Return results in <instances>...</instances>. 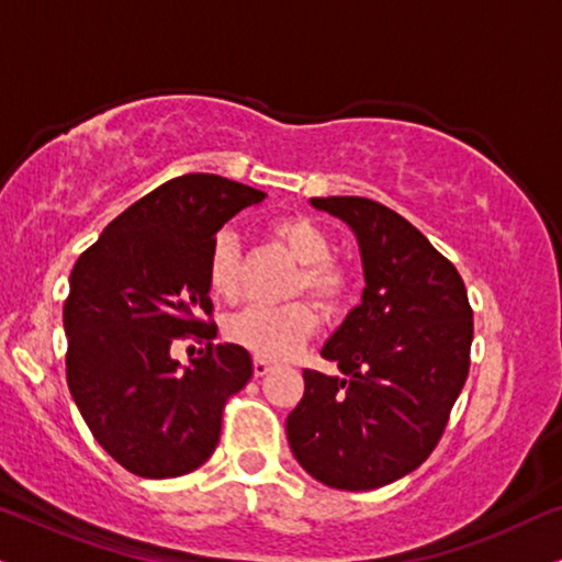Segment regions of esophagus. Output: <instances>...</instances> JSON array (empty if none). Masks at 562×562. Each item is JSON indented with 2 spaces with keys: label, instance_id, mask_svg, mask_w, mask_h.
<instances>
[{
  "label": "esophagus",
  "instance_id": "34e87169",
  "mask_svg": "<svg viewBox=\"0 0 562 562\" xmlns=\"http://www.w3.org/2000/svg\"><path fill=\"white\" fill-rule=\"evenodd\" d=\"M270 370H273V364H270L268 362V359H255V362H252V372H255V378H262V375H268V372Z\"/></svg>",
  "mask_w": 562,
  "mask_h": 562
}]
</instances>
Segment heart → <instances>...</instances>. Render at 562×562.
<instances>
[{
    "instance_id": "b5f03b06",
    "label": "heart",
    "mask_w": 562,
    "mask_h": 562,
    "mask_svg": "<svg viewBox=\"0 0 562 562\" xmlns=\"http://www.w3.org/2000/svg\"><path fill=\"white\" fill-rule=\"evenodd\" d=\"M273 234L283 241L302 273L296 279V294L307 292L323 310H341L351 296V276L330 260L334 241L321 224L307 216H289L273 224ZM207 289L221 300H232L241 281V249L232 228H221L207 249L205 266ZM315 313L307 302H292L283 307L249 304L228 317L224 334L232 344L260 359H286L313 336Z\"/></svg>"
}]
</instances>
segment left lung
<instances>
[{
	"label": "left lung",
	"mask_w": 562,
	"mask_h": 562,
	"mask_svg": "<svg viewBox=\"0 0 562 562\" xmlns=\"http://www.w3.org/2000/svg\"><path fill=\"white\" fill-rule=\"evenodd\" d=\"M310 203L355 232L364 292L321 351L341 375L302 372L286 438L317 482L375 490L438 446L469 375L472 307L453 262L396 211L351 195Z\"/></svg>",
	"instance_id": "8db88e82"
}]
</instances>
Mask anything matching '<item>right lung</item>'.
I'll use <instances>...</instances> for the list:
<instances>
[{
  "mask_svg": "<svg viewBox=\"0 0 562 562\" xmlns=\"http://www.w3.org/2000/svg\"><path fill=\"white\" fill-rule=\"evenodd\" d=\"M266 192L218 175L169 179L103 228L69 273L67 385L99 446L127 472L166 480L195 472L221 438L228 396L252 357L213 344L207 249L216 232ZM179 337L206 349L187 368Z\"/></svg>",
  "mask_w": 562,
  "mask_h": 562,
  "instance_id": "obj_1",
  "label": "right lung"
}]
</instances>
